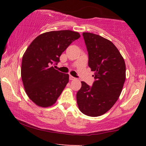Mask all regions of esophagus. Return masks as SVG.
<instances>
[{
  "label": "esophagus",
  "mask_w": 146,
  "mask_h": 146,
  "mask_svg": "<svg viewBox=\"0 0 146 146\" xmlns=\"http://www.w3.org/2000/svg\"><path fill=\"white\" fill-rule=\"evenodd\" d=\"M69 78H70V80H76V78L73 77L72 76H70Z\"/></svg>",
  "instance_id": "1"
}]
</instances>
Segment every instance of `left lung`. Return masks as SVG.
Returning <instances> with one entry per match:
<instances>
[{
	"label": "left lung",
	"instance_id": "1",
	"mask_svg": "<svg viewBox=\"0 0 146 146\" xmlns=\"http://www.w3.org/2000/svg\"><path fill=\"white\" fill-rule=\"evenodd\" d=\"M82 35L88 52V66L94 72L96 80L92 87L81 82L77 104L84 114L97 117L110 110L120 96L125 80V64L109 40L93 33Z\"/></svg>",
	"mask_w": 146,
	"mask_h": 146
}]
</instances>
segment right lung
Returning <instances> with one entry per match:
<instances>
[{"instance_id":"add662e5","label":"right lung","mask_w":146,"mask_h":146,"mask_svg":"<svg viewBox=\"0 0 146 146\" xmlns=\"http://www.w3.org/2000/svg\"><path fill=\"white\" fill-rule=\"evenodd\" d=\"M72 31H50L38 36L25 51L22 60L21 78L25 92L35 104L52 106L69 81V75L56 70L62 53L78 39Z\"/></svg>"}]
</instances>
